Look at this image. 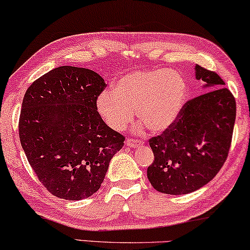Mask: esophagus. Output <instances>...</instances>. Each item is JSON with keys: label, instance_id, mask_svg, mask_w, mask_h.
<instances>
[{"label": "esophagus", "instance_id": "1", "mask_svg": "<svg viewBox=\"0 0 250 250\" xmlns=\"http://www.w3.org/2000/svg\"><path fill=\"white\" fill-rule=\"evenodd\" d=\"M125 144H126V146H128V147H137V146L140 145L141 142L134 138H127L126 139Z\"/></svg>", "mask_w": 250, "mask_h": 250}]
</instances>
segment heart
<instances>
[{"label": "heart", "mask_w": 250, "mask_h": 250, "mask_svg": "<svg viewBox=\"0 0 250 250\" xmlns=\"http://www.w3.org/2000/svg\"><path fill=\"white\" fill-rule=\"evenodd\" d=\"M188 86L178 72L164 67L135 70L123 76L112 90L97 97L96 108L103 121L115 131H122L139 121L151 132H162L177 121L186 102Z\"/></svg>", "instance_id": "obj_1"}]
</instances>
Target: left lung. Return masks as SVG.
Instances as JSON below:
<instances>
[{"mask_svg":"<svg viewBox=\"0 0 250 250\" xmlns=\"http://www.w3.org/2000/svg\"><path fill=\"white\" fill-rule=\"evenodd\" d=\"M195 74L210 90L188 100L170 127L149 139L154 162L147 177L164 194L181 195L208 184L224 165L231 147L234 96L213 71L196 65Z\"/></svg>","mask_w":250,"mask_h":250,"instance_id":"1","label":"left lung"}]
</instances>
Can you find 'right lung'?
Wrapping results in <instances>:
<instances>
[{"instance_id":"obj_1","label":"right lung","mask_w":250,"mask_h":250,"mask_svg":"<svg viewBox=\"0 0 250 250\" xmlns=\"http://www.w3.org/2000/svg\"><path fill=\"white\" fill-rule=\"evenodd\" d=\"M106 87L92 70L60 66L26 90L19 139L38 179L53 195L77 201L96 193L125 137L103 122L97 97Z\"/></svg>"}]
</instances>
